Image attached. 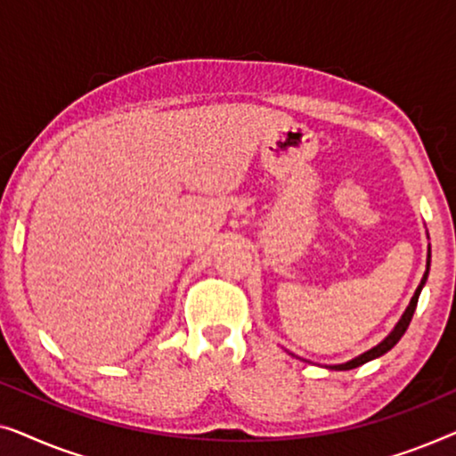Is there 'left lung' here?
Returning a JSON list of instances; mask_svg holds the SVG:
<instances>
[{"label": "left lung", "mask_w": 456, "mask_h": 456, "mask_svg": "<svg viewBox=\"0 0 456 456\" xmlns=\"http://www.w3.org/2000/svg\"><path fill=\"white\" fill-rule=\"evenodd\" d=\"M428 239H429V236H428ZM429 261H432V248L428 247V264H426V273H423V278H421L419 286H417V290H415L413 298H411V303L407 305V309H404V314L401 315V320L396 322V326L392 328V332H390L388 336H386V338H384L382 342H378L376 346L370 348V351L361 353L359 357H354V359H351V361H346V363H336V365H326V367H330V370H336V371H346V370H354V367L363 365V363H367V361H373V359L382 357L384 353H388L390 348L395 346L396 342L403 338V334L407 332V328H409V323H411V317H413V314H415L417 301H419V295H421L423 286H426V282H428V276H429Z\"/></svg>", "instance_id": "obj_1"}]
</instances>
